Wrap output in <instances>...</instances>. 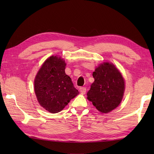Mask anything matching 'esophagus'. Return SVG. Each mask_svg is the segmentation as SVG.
<instances>
[{
  "mask_svg": "<svg viewBox=\"0 0 154 154\" xmlns=\"http://www.w3.org/2000/svg\"><path fill=\"white\" fill-rule=\"evenodd\" d=\"M80 92L82 94H85L86 93V88L85 87H80Z\"/></svg>",
  "mask_w": 154,
  "mask_h": 154,
  "instance_id": "obj_1",
  "label": "esophagus"
}]
</instances>
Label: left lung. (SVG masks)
Wrapping results in <instances>:
<instances>
[{"label":"left lung","instance_id":"obj_1","mask_svg":"<svg viewBox=\"0 0 154 154\" xmlns=\"http://www.w3.org/2000/svg\"><path fill=\"white\" fill-rule=\"evenodd\" d=\"M94 81L87 92V99L102 113H107L119 105L124 92V81L112 63L100 64L93 72Z\"/></svg>","mask_w":154,"mask_h":154}]
</instances>
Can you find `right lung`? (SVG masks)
Returning a JSON list of instances; mask_svg holds the SVG:
<instances>
[{
	"label": "right lung",
	"mask_w": 154,
	"mask_h": 154,
	"mask_svg": "<svg viewBox=\"0 0 154 154\" xmlns=\"http://www.w3.org/2000/svg\"><path fill=\"white\" fill-rule=\"evenodd\" d=\"M66 63L60 57L51 56L39 70L34 91L40 105L48 112L57 113L79 94L71 79L65 73Z\"/></svg>",
	"instance_id": "add662e5"
}]
</instances>
